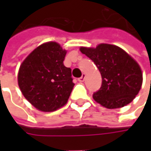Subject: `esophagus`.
<instances>
[{
    "label": "esophagus",
    "instance_id": "34e87169",
    "mask_svg": "<svg viewBox=\"0 0 151 151\" xmlns=\"http://www.w3.org/2000/svg\"><path fill=\"white\" fill-rule=\"evenodd\" d=\"M84 80H85V74H83L80 78H78V81L79 82H83V81H84Z\"/></svg>",
    "mask_w": 151,
    "mask_h": 151
}]
</instances>
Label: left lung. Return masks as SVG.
I'll return each instance as SVG.
<instances>
[{"label":"left lung","mask_w":151,"mask_h":151,"mask_svg":"<svg viewBox=\"0 0 151 151\" xmlns=\"http://www.w3.org/2000/svg\"><path fill=\"white\" fill-rule=\"evenodd\" d=\"M81 52L94 62L101 76L100 89L93 99L113 109L130 103L142 86V71L130 55L118 46L101 44L96 48L81 47Z\"/></svg>","instance_id":"obj_1"}]
</instances>
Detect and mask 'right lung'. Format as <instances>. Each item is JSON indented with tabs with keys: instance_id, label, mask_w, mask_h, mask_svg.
Instances as JSON below:
<instances>
[{
	"instance_id": "add662e5",
	"label": "right lung",
	"mask_w": 151,
	"mask_h": 151,
	"mask_svg": "<svg viewBox=\"0 0 151 151\" xmlns=\"http://www.w3.org/2000/svg\"><path fill=\"white\" fill-rule=\"evenodd\" d=\"M66 50L55 42L41 44L21 65L18 86L33 107L54 112L66 104L75 84L71 69L64 65Z\"/></svg>"
}]
</instances>
